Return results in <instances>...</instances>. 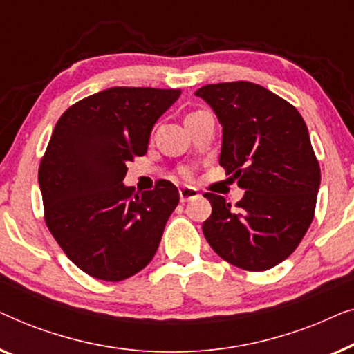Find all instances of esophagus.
<instances>
[{"instance_id": "1", "label": "esophagus", "mask_w": 354, "mask_h": 354, "mask_svg": "<svg viewBox=\"0 0 354 354\" xmlns=\"http://www.w3.org/2000/svg\"><path fill=\"white\" fill-rule=\"evenodd\" d=\"M198 197V191L194 187H189V186H184L179 189V198H181V202H189V201H194V198Z\"/></svg>"}]
</instances>
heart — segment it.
<instances>
[{
  "label": "heart",
  "mask_w": 354,
  "mask_h": 354,
  "mask_svg": "<svg viewBox=\"0 0 354 354\" xmlns=\"http://www.w3.org/2000/svg\"><path fill=\"white\" fill-rule=\"evenodd\" d=\"M183 175L184 176H189V170H183Z\"/></svg>",
  "instance_id": "1"
}]
</instances>
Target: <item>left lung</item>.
<instances>
[{"label": "left lung", "instance_id": "obj_1", "mask_svg": "<svg viewBox=\"0 0 354 354\" xmlns=\"http://www.w3.org/2000/svg\"><path fill=\"white\" fill-rule=\"evenodd\" d=\"M223 128L220 165L245 194L231 208L207 192L212 215L202 225L210 247L231 265L266 271L298 247L315 216L321 184L305 120L293 106L250 82L197 89Z\"/></svg>", "mask_w": 354, "mask_h": 354}]
</instances>
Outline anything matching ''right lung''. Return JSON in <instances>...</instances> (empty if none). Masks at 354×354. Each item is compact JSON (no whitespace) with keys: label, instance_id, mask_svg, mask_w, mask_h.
<instances>
[{"label":"right lung","instance_id":"1","mask_svg":"<svg viewBox=\"0 0 354 354\" xmlns=\"http://www.w3.org/2000/svg\"><path fill=\"white\" fill-rule=\"evenodd\" d=\"M181 89L115 86L88 96L59 118L38 171L44 216L66 255L86 274L118 282L156 255L179 202L170 181L138 194L127 163L144 156L156 122Z\"/></svg>","mask_w":354,"mask_h":354}]
</instances>
